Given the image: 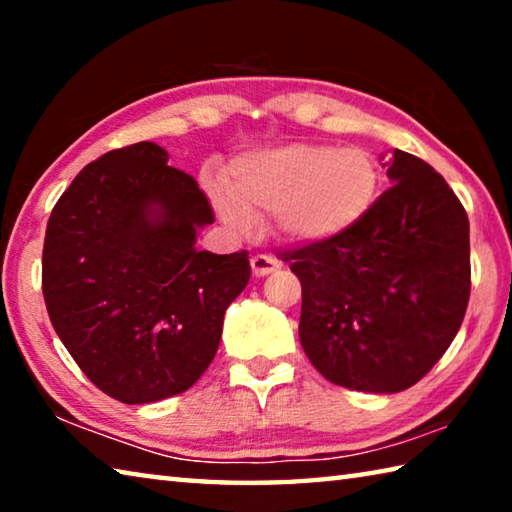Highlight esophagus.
I'll list each match as a JSON object with an SVG mask.
<instances>
[{
	"instance_id": "esophagus-1",
	"label": "esophagus",
	"mask_w": 512,
	"mask_h": 512,
	"mask_svg": "<svg viewBox=\"0 0 512 512\" xmlns=\"http://www.w3.org/2000/svg\"><path fill=\"white\" fill-rule=\"evenodd\" d=\"M282 264L277 262L275 257L271 255H255L250 259V268H253V275L255 277H264V275H271L273 271H277Z\"/></svg>"
}]
</instances>
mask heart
I'll list each match as a JSON object with an SVG mask.
<instances>
[{"mask_svg":"<svg viewBox=\"0 0 512 512\" xmlns=\"http://www.w3.org/2000/svg\"><path fill=\"white\" fill-rule=\"evenodd\" d=\"M379 171L361 149L287 144L241 155L228 173V196L214 194L221 219L239 232L275 214L293 244H325L352 230L375 201Z\"/></svg>","mask_w":512,"mask_h":512,"instance_id":"1","label":"heart"}]
</instances>
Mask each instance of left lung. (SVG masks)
Listing matches in <instances>:
<instances>
[{
    "instance_id": "obj_1",
    "label": "left lung",
    "mask_w": 512,
    "mask_h": 512,
    "mask_svg": "<svg viewBox=\"0 0 512 512\" xmlns=\"http://www.w3.org/2000/svg\"><path fill=\"white\" fill-rule=\"evenodd\" d=\"M384 160V158H381ZM345 235L280 257L302 284L300 343L336 386L400 393L436 366L470 300V221L445 178L400 149Z\"/></svg>"
}]
</instances>
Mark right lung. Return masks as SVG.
Here are the masks:
<instances>
[{
	"mask_svg": "<svg viewBox=\"0 0 512 512\" xmlns=\"http://www.w3.org/2000/svg\"><path fill=\"white\" fill-rule=\"evenodd\" d=\"M167 162L155 142L90 162L51 210L42 250L51 325L92 384L124 404L192 388L250 280L246 250L196 248L212 207Z\"/></svg>",
	"mask_w": 512,
	"mask_h": 512,
	"instance_id": "add662e5",
	"label": "right lung"
}]
</instances>
